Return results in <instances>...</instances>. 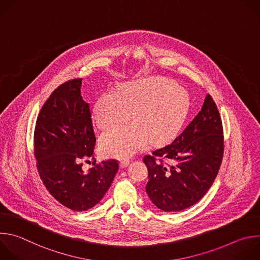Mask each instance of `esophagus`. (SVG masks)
<instances>
[{"mask_svg":"<svg viewBox=\"0 0 260 260\" xmlns=\"http://www.w3.org/2000/svg\"><path fill=\"white\" fill-rule=\"evenodd\" d=\"M129 159H121L120 161V166L121 167H126L128 164H129Z\"/></svg>","mask_w":260,"mask_h":260,"instance_id":"1","label":"esophagus"}]
</instances>
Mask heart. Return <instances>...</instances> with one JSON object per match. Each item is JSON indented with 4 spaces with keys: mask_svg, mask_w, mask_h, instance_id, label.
Listing matches in <instances>:
<instances>
[{
    "mask_svg": "<svg viewBox=\"0 0 260 260\" xmlns=\"http://www.w3.org/2000/svg\"><path fill=\"white\" fill-rule=\"evenodd\" d=\"M188 109V96L181 86L166 78H150L125 84L120 94L103 93L94 107V120L101 129L128 121L101 137L102 152L124 158L146 148L150 141L163 143L180 128Z\"/></svg>",
    "mask_w": 260,
    "mask_h": 260,
    "instance_id": "obj_1",
    "label": "heart"
}]
</instances>
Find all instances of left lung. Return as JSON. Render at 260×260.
<instances>
[{
  "instance_id": "left-lung-1",
  "label": "left lung",
  "mask_w": 260,
  "mask_h": 260,
  "mask_svg": "<svg viewBox=\"0 0 260 260\" xmlns=\"http://www.w3.org/2000/svg\"><path fill=\"white\" fill-rule=\"evenodd\" d=\"M223 151L219 111L207 95L199 113L174 141L144 156L149 198L166 212L193 206L212 186Z\"/></svg>"
}]
</instances>
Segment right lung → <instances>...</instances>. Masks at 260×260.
<instances>
[{
  "mask_svg": "<svg viewBox=\"0 0 260 260\" xmlns=\"http://www.w3.org/2000/svg\"><path fill=\"white\" fill-rule=\"evenodd\" d=\"M82 78L60 84L43 105L36 122L34 154L40 178L63 206L85 211L98 204L111 186L119 162L101 161L88 171L83 162L94 159L96 135L90 104L81 97Z\"/></svg>",
  "mask_w": 260,
  "mask_h": 260,
  "instance_id": "obj_1",
  "label": "right lung"
}]
</instances>
